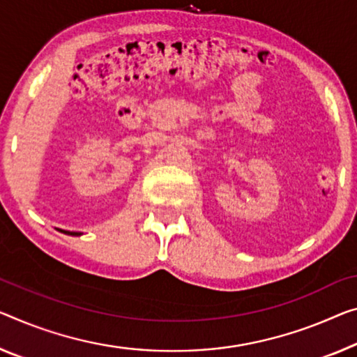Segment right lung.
<instances>
[{
    "instance_id": "add662e5",
    "label": "right lung",
    "mask_w": 357,
    "mask_h": 357,
    "mask_svg": "<svg viewBox=\"0 0 357 357\" xmlns=\"http://www.w3.org/2000/svg\"><path fill=\"white\" fill-rule=\"evenodd\" d=\"M60 231H62V229H60ZM63 233L71 234V236H79V234H81V233H76V231H63Z\"/></svg>"
}]
</instances>
